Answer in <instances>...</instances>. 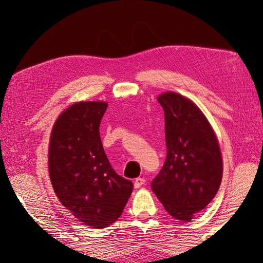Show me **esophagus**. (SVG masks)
I'll return each instance as SVG.
<instances>
[{"mask_svg": "<svg viewBox=\"0 0 263 263\" xmlns=\"http://www.w3.org/2000/svg\"><path fill=\"white\" fill-rule=\"evenodd\" d=\"M144 183H146V180L143 177H137L135 180V187H140Z\"/></svg>", "mask_w": 263, "mask_h": 263, "instance_id": "1", "label": "esophagus"}]
</instances>
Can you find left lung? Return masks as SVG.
I'll return each instance as SVG.
<instances>
[{
    "mask_svg": "<svg viewBox=\"0 0 263 263\" xmlns=\"http://www.w3.org/2000/svg\"><path fill=\"white\" fill-rule=\"evenodd\" d=\"M164 109L167 155L152 182L165 210L190 221L215 198L222 177L217 138L204 115L191 100L175 92L158 97Z\"/></svg>",
    "mask_w": 263,
    "mask_h": 263,
    "instance_id": "left-lung-1",
    "label": "left lung"
}]
</instances>
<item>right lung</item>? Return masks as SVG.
Listing matches in <instances>:
<instances>
[{
    "mask_svg": "<svg viewBox=\"0 0 263 263\" xmlns=\"http://www.w3.org/2000/svg\"><path fill=\"white\" fill-rule=\"evenodd\" d=\"M106 109L103 102L70 106L55 122L48 152L49 177L59 200L97 230L119 219L133 190L104 152L99 125Z\"/></svg>",
    "mask_w": 263,
    "mask_h": 263,
    "instance_id": "obj_1",
    "label": "right lung"
}]
</instances>
